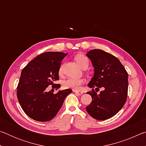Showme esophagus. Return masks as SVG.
I'll return each mask as SVG.
<instances>
[{"label":"esophagus","instance_id":"esophagus-1","mask_svg":"<svg viewBox=\"0 0 146 146\" xmlns=\"http://www.w3.org/2000/svg\"><path fill=\"white\" fill-rule=\"evenodd\" d=\"M73 91L76 94H77V95H82V93H83V92H82V91H78V90H73Z\"/></svg>","mask_w":146,"mask_h":146}]
</instances>
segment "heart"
I'll use <instances>...</instances> for the list:
<instances>
[{"mask_svg": "<svg viewBox=\"0 0 146 146\" xmlns=\"http://www.w3.org/2000/svg\"><path fill=\"white\" fill-rule=\"evenodd\" d=\"M75 60L78 63L81 68L84 69L87 68L90 64V60L87 56L84 55L78 54L75 56ZM63 65H62L58 70L59 75H62L63 73ZM83 83V79L82 78H69L66 80L63 83V86L65 88H70L73 90H78L80 88V85Z\"/></svg>", "mask_w": 146, "mask_h": 146, "instance_id": "b5f03b06", "label": "heart"}]
</instances>
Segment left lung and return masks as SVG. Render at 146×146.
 Masks as SVG:
<instances>
[{
  "mask_svg": "<svg viewBox=\"0 0 146 146\" xmlns=\"http://www.w3.org/2000/svg\"><path fill=\"white\" fill-rule=\"evenodd\" d=\"M94 68V75L87 92L92 101L86 111L95 119L104 120L113 117L122 108L127 99L128 74L118 59L102 50L93 49L86 53ZM102 87L99 94L94 91Z\"/></svg>",
  "mask_w": 146,
  "mask_h": 146,
  "instance_id": "obj_1",
  "label": "left lung"
}]
</instances>
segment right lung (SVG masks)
<instances>
[{"label": "right lung", "instance_id": "add662e5", "mask_svg": "<svg viewBox=\"0 0 146 146\" xmlns=\"http://www.w3.org/2000/svg\"><path fill=\"white\" fill-rule=\"evenodd\" d=\"M67 53L49 51L36 56L21 72L17 86V98L24 111L33 120L46 122L57 114L65 98L72 92L70 89L59 90L56 94L47 91L49 85L59 79L58 70Z\"/></svg>", "mask_w": 146, "mask_h": 146}]
</instances>
